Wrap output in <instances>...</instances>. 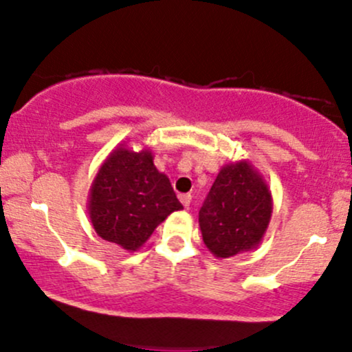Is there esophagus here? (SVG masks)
Returning <instances> with one entry per match:
<instances>
[{
    "label": "esophagus",
    "instance_id": "obj_1",
    "mask_svg": "<svg viewBox=\"0 0 352 352\" xmlns=\"http://www.w3.org/2000/svg\"><path fill=\"white\" fill-rule=\"evenodd\" d=\"M179 201L183 204L184 208H188V207H190V204H191V195L190 193L179 195Z\"/></svg>",
    "mask_w": 352,
    "mask_h": 352
}]
</instances>
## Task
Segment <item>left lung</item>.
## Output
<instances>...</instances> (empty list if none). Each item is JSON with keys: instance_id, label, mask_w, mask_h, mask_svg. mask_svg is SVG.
<instances>
[{"instance_id": "left-lung-1", "label": "left lung", "mask_w": 352, "mask_h": 352, "mask_svg": "<svg viewBox=\"0 0 352 352\" xmlns=\"http://www.w3.org/2000/svg\"><path fill=\"white\" fill-rule=\"evenodd\" d=\"M272 208L269 184L252 162L222 166L198 212L205 246L217 258L252 252L265 236Z\"/></svg>"}]
</instances>
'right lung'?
Returning a JSON list of instances; mask_svg holds the SVG:
<instances>
[{
    "instance_id": "obj_1",
    "label": "right lung",
    "mask_w": 352,
    "mask_h": 352,
    "mask_svg": "<svg viewBox=\"0 0 352 352\" xmlns=\"http://www.w3.org/2000/svg\"><path fill=\"white\" fill-rule=\"evenodd\" d=\"M181 208L169 177L154 166L151 148L135 152L126 144L118 145L100 164L87 205L97 234L126 252H137Z\"/></svg>"
}]
</instances>
